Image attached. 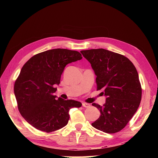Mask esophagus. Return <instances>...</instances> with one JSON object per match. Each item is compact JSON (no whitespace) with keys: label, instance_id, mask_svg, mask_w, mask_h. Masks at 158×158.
<instances>
[{"label":"esophagus","instance_id":"esophagus-1","mask_svg":"<svg viewBox=\"0 0 158 158\" xmlns=\"http://www.w3.org/2000/svg\"><path fill=\"white\" fill-rule=\"evenodd\" d=\"M82 106H84V107H85V108H89V107H90V104H89V103H85V102H84V103H82Z\"/></svg>","mask_w":158,"mask_h":158}]
</instances>
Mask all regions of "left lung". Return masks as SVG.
<instances>
[{"instance_id":"1","label":"left lung","mask_w":158,"mask_h":158,"mask_svg":"<svg viewBox=\"0 0 158 158\" xmlns=\"http://www.w3.org/2000/svg\"><path fill=\"white\" fill-rule=\"evenodd\" d=\"M96 75L97 90L106 97L103 106L92 105L100 112L92 126L104 132L121 131L136 113L141 100V86L133 63L119 53L104 49L81 51Z\"/></svg>"}]
</instances>
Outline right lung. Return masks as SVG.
I'll list each match as a JSON object with an SVG mask.
<instances>
[{
    "label": "right lung",
    "instance_id": "1",
    "mask_svg": "<svg viewBox=\"0 0 158 158\" xmlns=\"http://www.w3.org/2000/svg\"><path fill=\"white\" fill-rule=\"evenodd\" d=\"M81 58L77 51L54 49L37 53L23 65L14 91L19 111L32 126L45 132L58 130L68 124L69 109L81 107L78 101L57 100L55 87L65 67Z\"/></svg>",
    "mask_w": 158,
    "mask_h": 158
}]
</instances>
